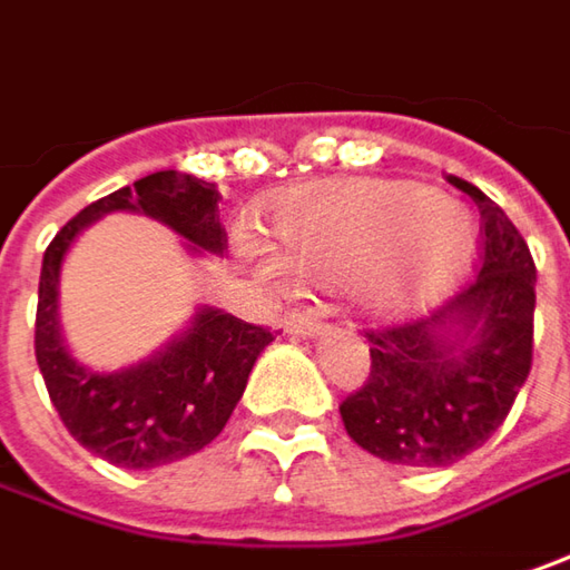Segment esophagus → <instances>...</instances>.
<instances>
[{
    "label": "esophagus",
    "instance_id": "34e87169",
    "mask_svg": "<svg viewBox=\"0 0 570 570\" xmlns=\"http://www.w3.org/2000/svg\"><path fill=\"white\" fill-rule=\"evenodd\" d=\"M285 330H288V333H301V336H321V333H327V324L321 321V314H311V311H288V314H285Z\"/></svg>",
    "mask_w": 570,
    "mask_h": 570
}]
</instances>
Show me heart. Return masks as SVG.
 <instances>
[{"label":"heart","mask_w":570,"mask_h":570,"mask_svg":"<svg viewBox=\"0 0 570 570\" xmlns=\"http://www.w3.org/2000/svg\"><path fill=\"white\" fill-rule=\"evenodd\" d=\"M278 249L253 230L237 234L240 256L272 282L292 269L311 278L362 275L375 307L442 298L469 269L474 220L433 188L401 179H346L285 195L272 208Z\"/></svg>","instance_id":"obj_1"}]
</instances>
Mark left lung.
<instances>
[{
  "label": "left lung",
  "mask_w": 570,
  "mask_h": 570,
  "mask_svg": "<svg viewBox=\"0 0 570 570\" xmlns=\"http://www.w3.org/2000/svg\"><path fill=\"white\" fill-rule=\"evenodd\" d=\"M449 183L481 212V269L430 321L365 330L368 379L340 404L346 433L365 452L404 469L455 465L481 449L532 368V253L481 188L459 176Z\"/></svg>",
  "instance_id": "obj_1"
}]
</instances>
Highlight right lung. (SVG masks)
Listing matches in <instances>:
<instances>
[{"instance_id":"1","label":"right lung","mask_w":570,"mask_h":570,"mask_svg":"<svg viewBox=\"0 0 570 570\" xmlns=\"http://www.w3.org/2000/svg\"><path fill=\"white\" fill-rule=\"evenodd\" d=\"M217 202L214 183L163 169L82 208L43 249L35 321L38 368L72 440L118 469H157L217 440L243 397L253 362L275 336L269 327L208 307L157 358L115 375L86 372L57 333L60 263L76 234L108 212L150 214L198 249L224 253L227 234Z\"/></svg>"}]
</instances>
